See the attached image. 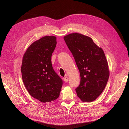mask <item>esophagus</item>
<instances>
[{"instance_id":"obj_1","label":"esophagus","mask_w":129,"mask_h":129,"mask_svg":"<svg viewBox=\"0 0 129 129\" xmlns=\"http://www.w3.org/2000/svg\"><path fill=\"white\" fill-rule=\"evenodd\" d=\"M63 80L65 82H67L68 81V77L67 76H66V77H63Z\"/></svg>"}]
</instances>
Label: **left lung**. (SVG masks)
Here are the masks:
<instances>
[{
    "instance_id": "left-lung-1",
    "label": "left lung",
    "mask_w": 129,
    "mask_h": 129,
    "mask_svg": "<svg viewBox=\"0 0 129 129\" xmlns=\"http://www.w3.org/2000/svg\"><path fill=\"white\" fill-rule=\"evenodd\" d=\"M63 39L80 73V84L75 89L77 95L83 102H92L102 92L109 79L103 50L91 38L81 34L72 33Z\"/></svg>"
}]
</instances>
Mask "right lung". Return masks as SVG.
<instances>
[{
	"label": "right lung",
	"instance_id": "obj_1",
	"mask_svg": "<svg viewBox=\"0 0 129 129\" xmlns=\"http://www.w3.org/2000/svg\"><path fill=\"white\" fill-rule=\"evenodd\" d=\"M56 45L55 37H44L27 48L22 58L21 71L25 86L31 96L43 103L57 99L63 83L52 64Z\"/></svg>",
	"mask_w": 129,
	"mask_h": 129
}]
</instances>
